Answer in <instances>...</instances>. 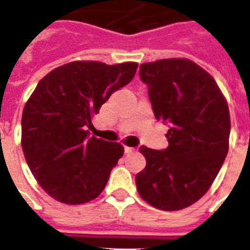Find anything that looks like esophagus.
I'll list each match as a JSON object with an SVG mask.
<instances>
[{
	"label": "esophagus",
	"mask_w": 250,
	"mask_h": 250,
	"mask_svg": "<svg viewBox=\"0 0 250 250\" xmlns=\"http://www.w3.org/2000/svg\"><path fill=\"white\" fill-rule=\"evenodd\" d=\"M134 150H135L134 147H128V146H125V151L127 153V154H128V153H132Z\"/></svg>",
	"instance_id": "esophagus-1"
}]
</instances>
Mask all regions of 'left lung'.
<instances>
[{
    "label": "left lung",
    "instance_id": "1",
    "mask_svg": "<svg viewBox=\"0 0 250 250\" xmlns=\"http://www.w3.org/2000/svg\"><path fill=\"white\" fill-rule=\"evenodd\" d=\"M155 119L167 125V149L141 146L146 167L135 177L155 208H186L203 196L228 155L230 113L215 80L189 59L139 66Z\"/></svg>",
    "mask_w": 250,
    "mask_h": 250
}]
</instances>
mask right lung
<instances>
[{"label":"right lung","mask_w":250,"mask_h":250,"mask_svg":"<svg viewBox=\"0 0 250 250\" xmlns=\"http://www.w3.org/2000/svg\"><path fill=\"white\" fill-rule=\"evenodd\" d=\"M138 63L70 62L40 80L21 118L25 161L44 191L61 203L97 198L125 149L89 137L92 116L135 76Z\"/></svg>","instance_id":"1"}]
</instances>
